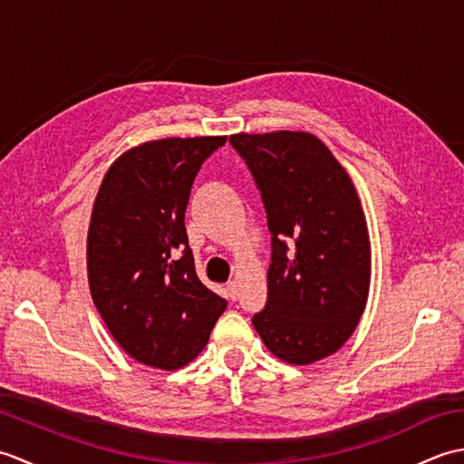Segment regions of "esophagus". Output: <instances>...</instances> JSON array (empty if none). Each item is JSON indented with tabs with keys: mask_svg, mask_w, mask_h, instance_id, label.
Returning <instances> with one entry per match:
<instances>
[{
	"mask_svg": "<svg viewBox=\"0 0 464 464\" xmlns=\"http://www.w3.org/2000/svg\"><path fill=\"white\" fill-rule=\"evenodd\" d=\"M227 295H229L231 301L237 299V295H239V285H237V281H229V283H227Z\"/></svg>",
	"mask_w": 464,
	"mask_h": 464,
	"instance_id": "1",
	"label": "esophagus"
}]
</instances>
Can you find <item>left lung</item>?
<instances>
[{"instance_id":"left-lung-1","label":"left lung","mask_w":464,"mask_h":464,"mask_svg":"<svg viewBox=\"0 0 464 464\" xmlns=\"http://www.w3.org/2000/svg\"><path fill=\"white\" fill-rule=\"evenodd\" d=\"M261 193L271 233L267 303L253 324L293 364L329 357L367 304L371 243L351 177L303 131L231 135Z\"/></svg>"}]
</instances>
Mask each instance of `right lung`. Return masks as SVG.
Masks as SVG:
<instances>
[{
  "label": "right lung",
  "mask_w": 464,
  "mask_h": 464,
  "mask_svg": "<svg viewBox=\"0 0 464 464\" xmlns=\"http://www.w3.org/2000/svg\"><path fill=\"white\" fill-rule=\"evenodd\" d=\"M227 137H169L125 151L95 197L87 271L113 339L143 364L175 371L209 341L227 301L195 273L185 211L201 165Z\"/></svg>",
  "instance_id": "add662e5"
}]
</instances>
